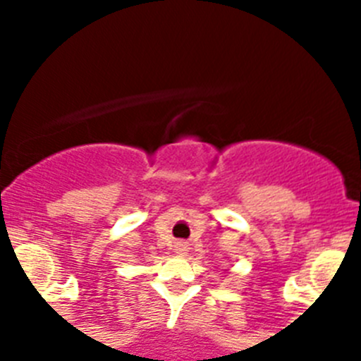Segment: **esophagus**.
I'll use <instances>...</instances> for the list:
<instances>
[{"instance_id":"esophagus-1","label":"esophagus","mask_w":361,"mask_h":361,"mask_svg":"<svg viewBox=\"0 0 361 361\" xmlns=\"http://www.w3.org/2000/svg\"><path fill=\"white\" fill-rule=\"evenodd\" d=\"M173 251L177 255H184L188 251V242H184V240H177L173 244Z\"/></svg>"}]
</instances>
